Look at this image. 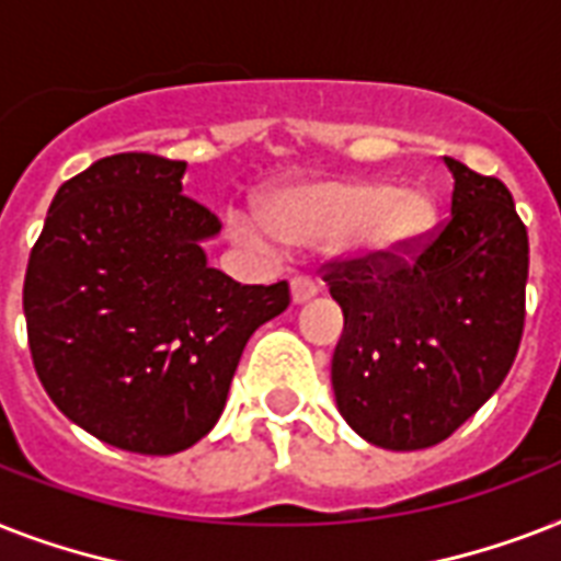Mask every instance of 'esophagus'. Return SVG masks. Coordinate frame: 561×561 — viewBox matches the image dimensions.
<instances>
[{"instance_id":"1","label":"esophagus","mask_w":561,"mask_h":561,"mask_svg":"<svg viewBox=\"0 0 561 561\" xmlns=\"http://www.w3.org/2000/svg\"><path fill=\"white\" fill-rule=\"evenodd\" d=\"M317 290H320V285H317L311 276H294V282H290V297H294V302H308L311 297H317Z\"/></svg>"}]
</instances>
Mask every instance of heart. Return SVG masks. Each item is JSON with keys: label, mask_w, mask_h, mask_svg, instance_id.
I'll list each match as a JSON object with an SVG mask.
<instances>
[{"label": "heart", "mask_w": 561, "mask_h": 561, "mask_svg": "<svg viewBox=\"0 0 561 561\" xmlns=\"http://www.w3.org/2000/svg\"><path fill=\"white\" fill-rule=\"evenodd\" d=\"M229 224L238 238L255 247L334 241L346 255H401L425 236L431 203L416 188H387L373 180H317L276 188L264 203V218L236 211Z\"/></svg>", "instance_id": "b5f03b06"}]
</instances>
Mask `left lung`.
<instances>
[{"mask_svg": "<svg viewBox=\"0 0 561 561\" xmlns=\"http://www.w3.org/2000/svg\"><path fill=\"white\" fill-rule=\"evenodd\" d=\"M451 215L401 255L329 262L343 311L332 358L341 416L367 443H443L504 383L524 332L527 227L497 178L443 157Z\"/></svg>", "mask_w": 561, "mask_h": 561, "instance_id": "8db88e82", "label": "left lung"}]
</instances>
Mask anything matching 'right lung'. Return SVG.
Returning a JSON list of instances; mask_svg holds the SVG:
<instances>
[{
    "label": "right lung",
    "mask_w": 561,
    "mask_h": 561,
    "mask_svg": "<svg viewBox=\"0 0 561 561\" xmlns=\"http://www.w3.org/2000/svg\"><path fill=\"white\" fill-rule=\"evenodd\" d=\"M186 162L116 153L66 180L31 250L22 311L48 399L101 443L178 454L209 434L250 334L288 282L206 264L220 220L183 194Z\"/></svg>",
    "instance_id": "right-lung-1"
}]
</instances>
